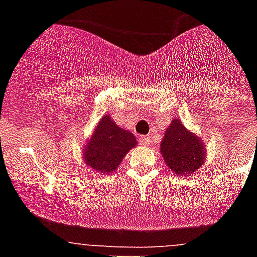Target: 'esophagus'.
<instances>
[{"instance_id": "obj_1", "label": "esophagus", "mask_w": 257, "mask_h": 257, "mask_svg": "<svg viewBox=\"0 0 257 257\" xmlns=\"http://www.w3.org/2000/svg\"><path fill=\"white\" fill-rule=\"evenodd\" d=\"M139 142H140V145L149 146L150 144H152V140H150V137H149V136H141V137L139 139Z\"/></svg>"}]
</instances>
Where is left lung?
<instances>
[{
	"label": "left lung",
	"mask_w": 257,
	"mask_h": 257,
	"mask_svg": "<svg viewBox=\"0 0 257 257\" xmlns=\"http://www.w3.org/2000/svg\"><path fill=\"white\" fill-rule=\"evenodd\" d=\"M161 153L174 174L189 176L205 162V145L200 137L189 132L179 118H174L161 142Z\"/></svg>",
	"instance_id": "obj_1"
}]
</instances>
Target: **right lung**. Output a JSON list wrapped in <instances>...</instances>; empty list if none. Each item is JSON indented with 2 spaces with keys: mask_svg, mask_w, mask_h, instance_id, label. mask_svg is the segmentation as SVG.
I'll use <instances>...</instances> for the list:
<instances>
[{
  "mask_svg": "<svg viewBox=\"0 0 257 257\" xmlns=\"http://www.w3.org/2000/svg\"><path fill=\"white\" fill-rule=\"evenodd\" d=\"M137 145L133 133L120 128L104 115L94 129L83 149V161L88 167L102 174L115 172L126 153Z\"/></svg>",
  "mask_w": 257,
  "mask_h": 257,
  "instance_id": "1",
  "label": "right lung"
}]
</instances>
